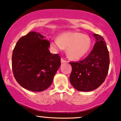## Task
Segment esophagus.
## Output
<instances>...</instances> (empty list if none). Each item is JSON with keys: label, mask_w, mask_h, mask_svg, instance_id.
<instances>
[{"label": "esophagus", "mask_w": 121, "mask_h": 121, "mask_svg": "<svg viewBox=\"0 0 121 121\" xmlns=\"http://www.w3.org/2000/svg\"><path fill=\"white\" fill-rule=\"evenodd\" d=\"M61 63H64V62H66V61L61 58Z\"/></svg>", "instance_id": "1"}]
</instances>
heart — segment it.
<instances>
[{
  "label": "heart",
  "instance_id": "obj_1",
  "mask_svg": "<svg viewBox=\"0 0 121 121\" xmlns=\"http://www.w3.org/2000/svg\"><path fill=\"white\" fill-rule=\"evenodd\" d=\"M91 44V38L86 35L78 32H65L60 35L57 40L52 41L51 46L55 51L66 48V54L69 58L78 60L86 55Z\"/></svg>",
  "mask_w": 121,
  "mask_h": 121
}]
</instances>
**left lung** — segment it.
I'll return each instance as SVG.
<instances>
[{
	"mask_svg": "<svg viewBox=\"0 0 121 121\" xmlns=\"http://www.w3.org/2000/svg\"><path fill=\"white\" fill-rule=\"evenodd\" d=\"M96 42L85 59L78 62H70L72 70L69 80L77 91H89L96 89L105 81L109 70V53L104 39L93 35Z\"/></svg>",
	"mask_w": 121,
	"mask_h": 121,
	"instance_id": "8db88e82",
	"label": "left lung"
}]
</instances>
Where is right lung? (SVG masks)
Returning <instances> with one entry per match:
<instances>
[{
  "instance_id": "1",
  "label": "right lung",
  "mask_w": 121,
  "mask_h": 121,
  "mask_svg": "<svg viewBox=\"0 0 121 121\" xmlns=\"http://www.w3.org/2000/svg\"><path fill=\"white\" fill-rule=\"evenodd\" d=\"M36 32L18 40L12 56V68L16 81L28 91H42L52 84L61 65L58 54L49 52V41Z\"/></svg>"
}]
</instances>
